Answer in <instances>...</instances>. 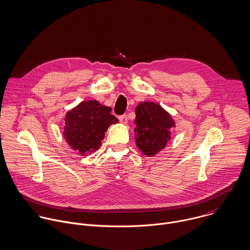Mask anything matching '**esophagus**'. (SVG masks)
Segmentation results:
<instances>
[{
  "instance_id": "esophagus-1",
  "label": "esophagus",
  "mask_w": 250,
  "mask_h": 250,
  "mask_svg": "<svg viewBox=\"0 0 250 250\" xmlns=\"http://www.w3.org/2000/svg\"><path fill=\"white\" fill-rule=\"evenodd\" d=\"M118 119H119V121L121 122V123H123V124H126L127 122H128V118H127V115H120L119 117H118Z\"/></svg>"
}]
</instances>
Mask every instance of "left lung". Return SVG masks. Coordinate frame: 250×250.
<instances>
[{"mask_svg": "<svg viewBox=\"0 0 250 250\" xmlns=\"http://www.w3.org/2000/svg\"><path fill=\"white\" fill-rule=\"evenodd\" d=\"M136 145L146 155L152 156L165 147L170 140V130L175 123L170 114L152 102L139 104L136 107Z\"/></svg>", "mask_w": 250, "mask_h": 250, "instance_id": "1", "label": "left lung"}]
</instances>
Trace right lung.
Instances as JSON below:
<instances>
[{
    "label": "right lung",
    "instance_id": "right-lung-1",
    "mask_svg": "<svg viewBox=\"0 0 250 250\" xmlns=\"http://www.w3.org/2000/svg\"><path fill=\"white\" fill-rule=\"evenodd\" d=\"M111 108L97 101L82 102L66 113L64 138L68 145L82 155L97 150L107 128L118 122Z\"/></svg>",
    "mask_w": 250,
    "mask_h": 250
}]
</instances>
